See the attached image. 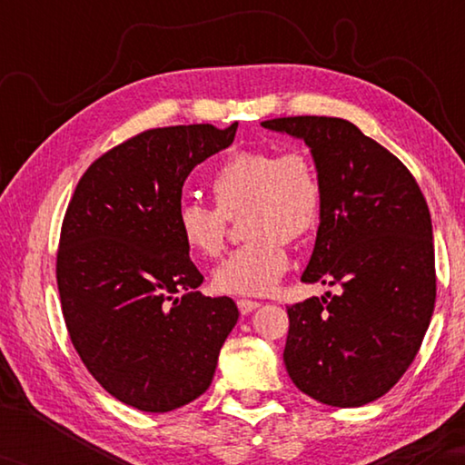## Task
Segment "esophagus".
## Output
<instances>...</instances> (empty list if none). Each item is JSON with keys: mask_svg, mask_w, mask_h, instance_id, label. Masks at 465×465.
I'll return each instance as SVG.
<instances>
[{"mask_svg": "<svg viewBox=\"0 0 465 465\" xmlns=\"http://www.w3.org/2000/svg\"><path fill=\"white\" fill-rule=\"evenodd\" d=\"M260 302H253V300H238V308L240 312L245 315V313H252L260 308Z\"/></svg>", "mask_w": 465, "mask_h": 465, "instance_id": "obj_1", "label": "esophagus"}]
</instances>
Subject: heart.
<instances>
[{"label":"heart","instance_id":"b5f03b06","mask_svg":"<svg viewBox=\"0 0 465 465\" xmlns=\"http://www.w3.org/2000/svg\"><path fill=\"white\" fill-rule=\"evenodd\" d=\"M215 207L195 200L177 205L175 225L195 258L223 250L227 220L242 216L248 238L212 273L215 292L265 295L290 268L285 240L298 242L318 227L323 192L312 157L302 150H243L227 157L212 177Z\"/></svg>","mask_w":465,"mask_h":465}]
</instances>
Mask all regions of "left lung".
<instances>
[{
    "label": "left lung",
    "mask_w": 465,
    "mask_h": 465,
    "mask_svg": "<svg viewBox=\"0 0 465 465\" xmlns=\"http://www.w3.org/2000/svg\"><path fill=\"white\" fill-rule=\"evenodd\" d=\"M310 147L323 203L303 283L340 285L288 308L292 381L333 408H360L398 383L436 303L428 203L396 155L341 117L262 122Z\"/></svg>",
    "instance_id": "8db88e82"
}]
</instances>
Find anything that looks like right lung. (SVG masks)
I'll list each match as a JSON object with an SVG mask.
<instances>
[{"label":"right lung","mask_w":465,"mask_h":465,"mask_svg":"<svg viewBox=\"0 0 465 465\" xmlns=\"http://www.w3.org/2000/svg\"><path fill=\"white\" fill-rule=\"evenodd\" d=\"M235 130H147L87 167L67 205L57 290L69 338L102 388L142 411L200 398L240 318L232 298L195 292L203 275L175 225L187 175Z\"/></svg>","instance_id":"add662e5"}]
</instances>
